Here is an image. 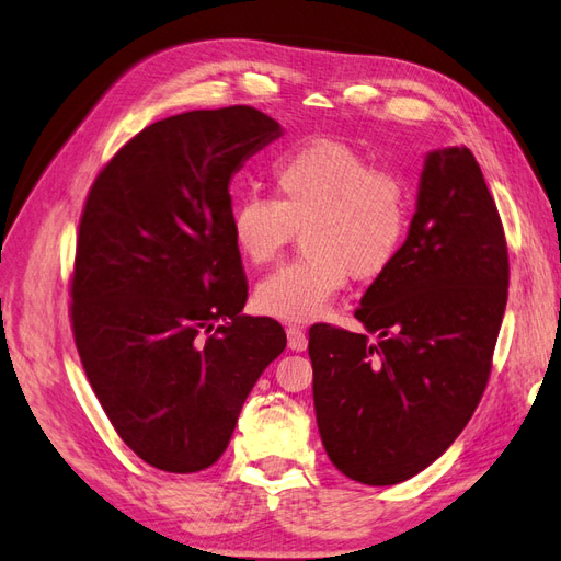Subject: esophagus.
I'll use <instances>...</instances> for the list:
<instances>
[{"mask_svg":"<svg viewBox=\"0 0 561 561\" xmlns=\"http://www.w3.org/2000/svg\"><path fill=\"white\" fill-rule=\"evenodd\" d=\"M285 333H288V345H290V350H295V352H302V350H307L309 337H307V333H305V328H302V325L290 323L288 328H285Z\"/></svg>","mask_w":561,"mask_h":561,"instance_id":"obj_1","label":"esophagus"}]
</instances>
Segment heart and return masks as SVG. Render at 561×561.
<instances>
[{
    "label": "heart",
    "mask_w": 561,
    "mask_h": 561,
    "mask_svg": "<svg viewBox=\"0 0 561 561\" xmlns=\"http://www.w3.org/2000/svg\"><path fill=\"white\" fill-rule=\"evenodd\" d=\"M273 195H240L230 233L244 262H273L305 230L307 252L259 280L254 305L283 321L317 319L350 276L374 280L398 262L412 230L407 175L340 140H311L271 167Z\"/></svg>",
    "instance_id": "obj_1"
}]
</instances>
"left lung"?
<instances>
[{
    "label": "left lung",
    "instance_id": "obj_1",
    "mask_svg": "<svg viewBox=\"0 0 561 561\" xmlns=\"http://www.w3.org/2000/svg\"><path fill=\"white\" fill-rule=\"evenodd\" d=\"M507 288V238L481 167L467 147L428 154L404 250L354 311L376 343L309 328L313 409L337 471L394 485L457 440L493 371Z\"/></svg>",
    "mask_w": 561,
    "mask_h": 561
}]
</instances>
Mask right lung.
Masks as SVG:
<instances>
[{
    "instance_id": "1",
    "label": "right lung",
    "mask_w": 561,
    "mask_h": 561,
    "mask_svg": "<svg viewBox=\"0 0 561 561\" xmlns=\"http://www.w3.org/2000/svg\"><path fill=\"white\" fill-rule=\"evenodd\" d=\"M278 135L244 104L175 114L123 145L85 197L73 340L118 438L154 469H209L288 343L278 321L240 313L248 276L228 193L240 163Z\"/></svg>"
}]
</instances>
